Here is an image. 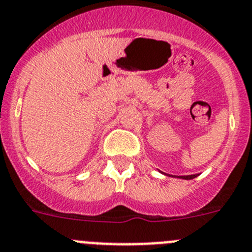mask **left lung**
<instances>
[{
  "label": "left lung",
  "instance_id": "left-lung-1",
  "mask_svg": "<svg viewBox=\"0 0 252 252\" xmlns=\"http://www.w3.org/2000/svg\"><path fill=\"white\" fill-rule=\"evenodd\" d=\"M197 175H189V176H181L180 179H185V180H191V179H195Z\"/></svg>",
  "mask_w": 252,
  "mask_h": 252
}]
</instances>
